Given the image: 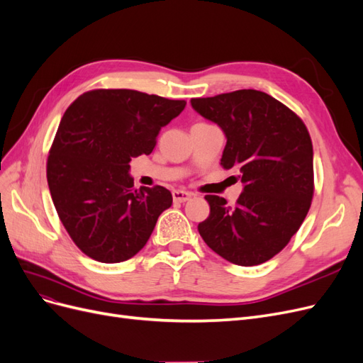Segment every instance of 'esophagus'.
Here are the masks:
<instances>
[{
    "label": "esophagus",
    "mask_w": 363,
    "mask_h": 363,
    "mask_svg": "<svg viewBox=\"0 0 363 363\" xmlns=\"http://www.w3.org/2000/svg\"><path fill=\"white\" fill-rule=\"evenodd\" d=\"M172 196H173V201H174V202L184 203V202H186V201H190L193 194L189 193V191H185V190H174V191L172 193Z\"/></svg>",
    "instance_id": "obj_1"
}]
</instances>
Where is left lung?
I'll list each match as a JSON object with an SVG mask.
<instances>
[{
  "instance_id": "obj_1",
  "label": "left lung",
  "mask_w": 363,
  "mask_h": 363,
  "mask_svg": "<svg viewBox=\"0 0 363 363\" xmlns=\"http://www.w3.org/2000/svg\"><path fill=\"white\" fill-rule=\"evenodd\" d=\"M191 107L226 135L223 169L244 184L237 203L208 194L209 217L197 229L226 261L259 265L282 250L305 220L313 196V149L308 128L286 105L244 89L194 98Z\"/></svg>"
}]
</instances>
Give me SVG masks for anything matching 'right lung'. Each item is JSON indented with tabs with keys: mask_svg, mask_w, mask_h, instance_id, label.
<instances>
[{
	"mask_svg": "<svg viewBox=\"0 0 363 363\" xmlns=\"http://www.w3.org/2000/svg\"><path fill=\"white\" fill-rule=\"evenodd\" d=\"M185 101L128 89H98L78 96L63 114L46 178L57 214L89 258L116 264L145 247L157 220L170 208L164 186L134 189L130 161L149 155L161 128Z\"/></svg>",
	"mask_w": 363,
	"mask_h": 363,
	"instance_id": "obj_1",
	"label": "right lung"
}]
</instances>
